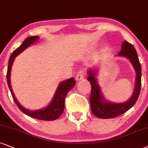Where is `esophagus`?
Instances as JSON below:
<instances>
[{"label":"esophagus","mask_w":148,"mask_h":148,"mask_svg":"<svg viewBox=\"0 0 148 148\" xmlns=\"http://www.w3.org/2000/svg\"><path fill=\"white\" fill-rule=\"evenodd\" d=\"M84 77V72L83 71H78L76 74V80L78 81V80H82Z\"/></svg>","instance_id":"obj_1"}]
</instances>
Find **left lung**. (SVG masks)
I'll return each mask as SVG.
<instances>
[{
	"label": "left lung",
	"mask_w": 148,
	"mask_h": 148,
	"mask_svg": "<svg viewBox=\"0 0 148 148\" xmlns=\"http://www.w3.org/2000/svg\"><path fill=\"white\" fill-rule=\"evenodd\" d=\"M117 56L127 58L135 69L136 74L135 88L131 97L127 101L118 103L108 101L104 98L101 88L98 84L97 78L98 69L96 67L88 69L87 80L91 85V93L90 96V109L92 114L99 119H112L125 113L135 105L140 93L141 67L135 47L131 43L125 40L122 44L121 50Z\"/></svg>",
	"instance_id": "1"
}]
</instances>
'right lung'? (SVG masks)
Returning <instances> with one entry per match:
<instances>
[{"label": "right lung", "instance_id": "obj_1", "mask_svg": "<svg viewBox=\"0 0 148 148\" xmlns=\"http://www.w3.org/2000/svg\"><path fill=\"white\" fill-rule=\"evenodd\" d=\"M38 36L28 37L23 41L22 44L18 48L15 49L12 53L9 58V65H8L7 68V84L10 91L11 92V95H12L13 100H14L17 107L19 108V110L21 112L26 114V115L29 116L36 119L42 120V121H54V120L58 119L63 114L65 107V99H66V95L75 85L76 82L74 78H70L68 80L61 82L58 86L56 92H55L53 97L50 103H49V105L47 107L37 110H27L21 106L15 98L11 85V68H12V65L13 62H14L15 58L19 54H20L21 52H23L25 49H27L31 45L34 44L35 42H36L38 40Z\"/></svg>", "mask_w": 148, "mask_h": 148}]
</instances>
